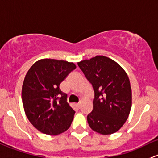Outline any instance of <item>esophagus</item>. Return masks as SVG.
I'll return each mask as SVG.
<instances>
[{
    "mask_svg": "<svg viewBox=\"0 0 158 158\" xmlns=\"http://www.w3.org/2000/svg\"><path fill=\"white\" fill-rule=\"evenodd\" d=\"M80 105H81L80 103H77V104H76V106H77L78 108H80Z\"/></svg>",
    "mask_w": 158,
    "mask_h": 158,
    "instance_id": "esophagus-1",
    "label": "esophagus"
}]
</instances>
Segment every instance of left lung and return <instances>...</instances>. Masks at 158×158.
<instances>
[{
  "instance_id": "8db88e82",
  "label": "left lung",
  "mask_w": 158,
  "mask_h": 158,
  "mask_svg": "<svg viewBox=\"0 0 158 158\" xmlns=\"http://www.w3.org/2000/svg\"><path fill=\"white\" fill-rule=\"evenodd\" d=\"M78 66L92 85L93 110L87 116L93 131L109 135L117 132L127 121L132 104L129 78L118 64L98 55Z\"/></svg>"
}]
</instances>
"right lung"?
Segmentation results:
<instances>
[{"mask_svg":"<svg viewBox=\"0 0 158 158\" xmlns=\"http://www.w3.org/2000/svg\"><path fill=\"white\" fill-rule=\"evenodd\" d=\"M76 67L65 60L42 59L27 71L22 85V103L27 118L40 132L58 135L70 127L75 111L59 86Z\"/></svg>","mask_w":158,"mask_h":158,"instance_id":"obj_1","label":"right lung"}]
</instances>
